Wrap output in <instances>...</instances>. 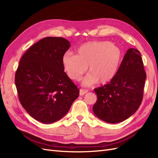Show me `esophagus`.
<instances>
[{"label":"esophagus","instance_id":"obj_1","mask_svg":"<svg viewBox=\"0 0 158 158\" xmlns=\"http://www.w3.org/2000/svg\"><path fill=\"white\" fill-rule=\"evenodd\" d=\"M88 92V90L86 89H80V95H84Z\"/></svg>","mask_w":158,"mask_h":158}]
</instances>
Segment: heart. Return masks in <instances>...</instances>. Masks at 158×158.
Returning a JSON list of instances; mask_svg holds the SVG:
<instances>
[{
    "label": "heart",
    "mask_w": 158,
    "mask_h": 158,
    "mask_svg": "<svg viewBox=\"0 0 158 158\" xmlns=\"http://www.w3.org/2000/svg\"><path fill=\"white\" fill-rule=\"evenodd\" d=\"M123 60V51L118 45L107 41H89L80 45L76 55L66 52L62 64L68 77L80 80L88 66L89 74L82 84L89 86L98 82L105 84L115 77Z\"/></svg>",
    "instance_id": "b5f03b06"
}]
</instances>
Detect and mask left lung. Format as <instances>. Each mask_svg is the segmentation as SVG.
<instances>
[{"label":"left lung","mask_w":158,"mask_h":158,"mask_svg":"<svg viewBox=\"0 0 158 158\" xmlns=\"http://www.w3.org/2000/svg\"><path fill=\"white\" fill-rule=\"evenodd\" d=\"M146 78L140 52L136 49H128L114 79L94 89L98 97L93 106L94 114L112 124L132 116L142 101Z\"/></svg>","instance_id":"obj_1"}]
</instances>
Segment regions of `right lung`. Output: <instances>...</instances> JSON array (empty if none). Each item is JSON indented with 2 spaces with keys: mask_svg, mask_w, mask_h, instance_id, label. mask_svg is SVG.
Wrapping results in <instances>:
<instances>
[{
  "mask_svg": "<svg viewBox=\"0 0 158 158\" xmlns=\"http://www.w3.org/2000/svg\"><path fill=\"white\" fill-rule=\"evenodd\" d=\"M70 47L63 37H45L20 60L15 74L19 100L28 114L41 123L60 120L78 98V88L62 64V56Z\"/></svg>",
  "mask_w": 158,
  "mask_h": 158,
  "instance_id": "obj_1",
  "label": "right lung"
}]
</instances>
